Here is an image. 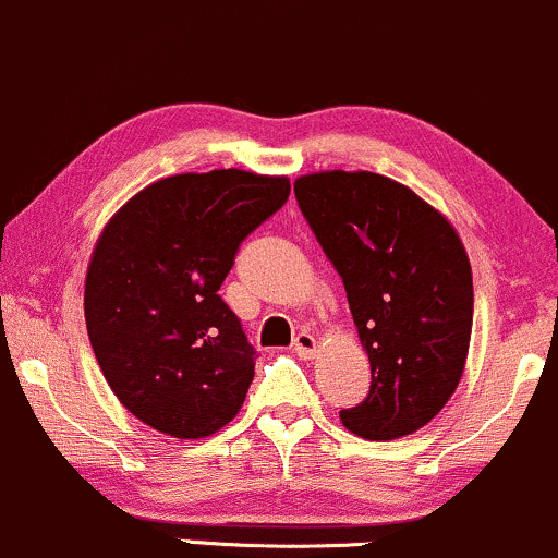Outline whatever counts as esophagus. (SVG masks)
<instances>
[{
	"label": "esophagus",
	"mask_w": 558,
	"mask_h": 558,
	"mask_svg": "<svg viewBox=\"0 0 558 558\" xmlns=\"http://www.w3.org/2000/svg\"><path fill=\"white\" fill-rule=\"evenodd\" d=\"M292 350H295L300 359H313L318 350L316 337H313L311 331H300V335L295 337V342H292Z\"/></svg>",
	"instance_id": "1"
}]
</instances>
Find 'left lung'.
<instances>
[{
	"label": "left lung",
	"mask_w": 558,
	"mask_h": 558,
	"mask_svg": "<svg viewBox=\"0 0 558 558\" xmlns=\"http://www.w3.org/2000/svg\"><path fill=\"white\" fill-rule=\"evenodd\" d=\"M295 197L348 292L372 363L363 403L340 411L366 440H398L432 422L459 387L474 290L464 242L440 210L372 171L295 179Z\"/></svg>",
	"instance_id": "8db88e82"
}]
</instances>
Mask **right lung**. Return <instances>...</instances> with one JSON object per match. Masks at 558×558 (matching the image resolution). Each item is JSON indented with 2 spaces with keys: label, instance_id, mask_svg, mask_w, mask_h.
<instances>
[{
  "label": "right lung",
  "instance_id": "right-lung-1",
  "mask_svg": "<svg viewBox=\"0 0 558 558\" xmlns=\"http://www.w3.org/2000/svg\"><path fill=\"white\" fill-rule=\"evenodd\" d=\"M287 197V177L177 173L105 223L86 268V331L110 390L147 427L199 440L240 414L255 350L218 290Z\"/></svg>",
  "mask_w": 558,
  "mask_h": 558
}]
</instances>
